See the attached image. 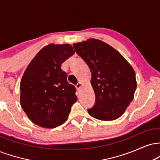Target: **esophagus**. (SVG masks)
<instances>
[{"mask_svg": "<svg viewBox=\"0 0 160 160\" xmlns=\"http://www.w3.org/2000/svg\"><path fill=\"white\" fill-rule=\"evenodd\" d=\"M76 86V89H78V91H80V88H81V86H82V83H81V82H78V84H77V85H76V86Z\"/></svg>", "mask_w": 160, "mask_h": 160, "instance_id": "34e87169", "label": "esophagus"}]
</instances>
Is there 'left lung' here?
I'll use <instances>...</instances> for the list:
<instances>
[{"mask_svg": "<svg viewBox=\"0 0 160 160\" xmlns=\"http://www.w3.org/2000/svg\"><path fill=\"white\" fill-rule=\"evenodd\" d=\"M73 47L92 74L95 102L88 109L89 114L100 120L119 118L133 100L137 87L132 67L118 51L102 40L89 39Z\"/></svg>", "mask_w": 160, "mask_h": 160, "instance_id": "8db88e82", "label": "left lung"}]
</instances>
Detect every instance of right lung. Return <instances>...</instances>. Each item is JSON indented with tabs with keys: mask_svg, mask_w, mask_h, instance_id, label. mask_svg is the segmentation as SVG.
I'll use <instances>...</instances> for the list:
<instances>
[{
	"mask_svg": "<svg viewBox=\"0 0 160 160\" xmlns=\"http://www.w3.org/2000/svg\"><path fill=\"white\" fill-rule=\"evenodd\" d=\"M74 54L70 44H49L30 62L20 82V103L28 117L43 128L67 120L77 102L76 89L69 84L62 64Z\"/></svg>",
	"mask_w": 160,
	"mask_h": 160,
	"instance_id": "right-lung-1",
	"label": "right lung"
}]
</instances>
